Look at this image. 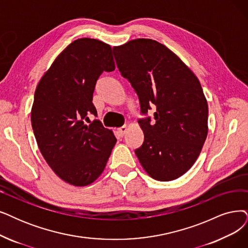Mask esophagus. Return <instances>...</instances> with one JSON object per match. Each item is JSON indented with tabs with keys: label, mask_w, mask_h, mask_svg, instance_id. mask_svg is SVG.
Instances as JSON below:
<instances>
[{
	"label": "esophagus",
	"mask_w": 248,
	"mask_h": 248,
	"mask_svg": "<svg viewBox=\"0 0 248 248\" xmlns=\"http://www.w3.org/2000/svg\"><path fill=\"white\" fill-rule=\"evenodd\" d=\"M126 131H127V126H122V127H120L118 129V132H119V134H120L121 136H123L126 133Z\"/></svg>",
	"instance_id": "obj_1"
}]
</instances>
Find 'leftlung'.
Wrapping results in <instances>:
<instances>
[{"label":"left lung","instance_id":"obj_1","mask_svg":"<svg viewBox=\"0 0 248 248\" xmlns=\"http://www.w3.org/2000/svg\"><path fill=\"white\" fill-rule=\"evenodd\" d=\"M121 75L138 95L141 114L155 106L151 117L140 119L144 134L135 150L145 172L155 180L171 181L190 169L207 136V108L201 82L166 46L137 38L114 46Z\"/></svg>","mask_w":248,"mask_h":248}]
</instances>
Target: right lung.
Here are the masks:
<instances>
[{
    "label": "right lung",
    "instance_id": "right-lung-1",
    "mask_svg": "<svg viewBox=\"0 0 248 248\" xmlns=\"http://www.w3.org/2000/svg\"><path fill=\"white\" fill-rule=\"evenodd\" d=\"M115 70L111 46L94 38L69 45L39 80L31 108L35 140L47 165L65 182L92 184L103 173L117 141L98 120L93 94L104 72Z\"/></svg>",
    "mask_w": 248,
    "mask_h": 248
}]
</instances>
